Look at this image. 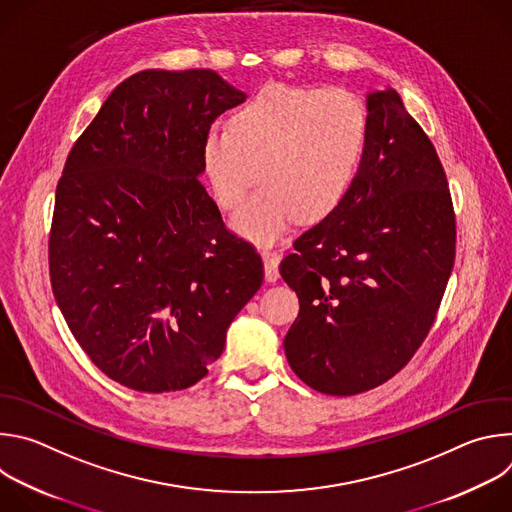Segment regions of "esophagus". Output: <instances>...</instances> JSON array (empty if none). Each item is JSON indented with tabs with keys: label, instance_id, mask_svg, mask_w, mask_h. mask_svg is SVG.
<instances>
[{
	"label": "esophagus",
	"instance_id": "esophagus-1",
	"mask_svg": "<svg viewBox=\"0 0 512 512\" xmlns=\"http://www.w3.org/2000/svg\"><path fill=\"white\" fill-rule=\"evenodd\" d=\"M261 257H263V265H265V279L267 281H277L281 255L277 251H273V249H263Z\"/></svg>",
	"mask_w": 512,
	"mask_h": 512
}]
</instances>
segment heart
<instances>
[{
    "instance_id": "heart-1",
    "label": "heart",
    "mask_w": 512,
    "mask_h": 512,
    "mask_svg": "<svg viewBox=\"0 0 512 512\" xmlns=\"http://www.w3.org/2000/svg\"><path fill=\"white\" fill-rule=\"evenodd\" d=\"M369 141V115L344 89L273 83L204 137V170L218 206L237 208L257 176L263 186L233 216L259 245L281 239L302 216L322 221L348 196Z\"/></svg>"
}]
</instances>
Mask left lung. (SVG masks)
<instances>
[{
  "instance_id": "obj_1",
  "label": "left lung",
  "mask_w": 512,
  "mask_h": 512,
  "mask_svg": "<svg viewBox=\"0 0 512 512\" xmlns=\"http://www.w3.org/2000/svg\"><path fill=\"white\" fill-rule=\"evenodd\" d=\"M369 141L344 202L279 273L300 298L291 371L326 395L395 377L425 340L454 267L456 216L433 143L391 87L367 95Z\"/></svg>"
}]
</instances>
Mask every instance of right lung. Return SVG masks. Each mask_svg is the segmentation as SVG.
Wrapping results in <instances>:
<instances>
[{"label": "right lung", "mask_w": 512, "mask_h": 512, "mask_svg": "<svg viewBox=\"0 0 512 512\" xmlns=\"http://www.w3.org/2000/svg\"><path fill=\"white\" fill-rule=\"evenodd\" d=\"M245 93L214 70H141L72 145L48 241L56 304L109 379L182 391L221 356L263 283L200 182L204 137Z\"/></svg>", "instance_id": "1"}]
</instances>
